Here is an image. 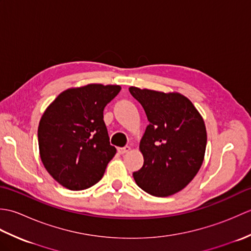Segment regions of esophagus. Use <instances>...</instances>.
<instances>
[{
  "label": "esophagus",
  "mask_w": 251,
  "mask_h": 251,
  "mask_svg": "<svg viewBox=\"0 0 251 251\" xmlns=\"http://www.w3.org/2000/svg\"><path fill=\"white\" fill-rule=\"evenodd\" d=\"M130 150V147H124V148H119L117 149V152H119L120 154H124V153H127Z\"/></svg>",
  "instance_id": "esophagus-1"
}]
</instances>
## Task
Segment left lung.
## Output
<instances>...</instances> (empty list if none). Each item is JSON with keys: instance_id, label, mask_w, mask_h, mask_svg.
Instances as JSON below:
<instances>
[{"instance_id": "obj_1", "label": "left lung", "mask_w": 251, "mask_h": 251, "mask_svg": "<svg viewBox=\"0 0 251 251\" xmlns=\"http://www.w3.org/2000/svg\"><path fill=\"white\" fill-rule=\"evenodd\" d=\"M150 124L140 142L143 166L132 174L147 193L166 197L193 179L204 161L207 134L202 117L180 94L130 87Z\"/></svg>"}]
</instances>
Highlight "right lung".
Masks as SVG:
<instances>
[{
  "mask_svg": "<svg viewBox=\"0 0 251 251\" xmlns=\"http://www.w3.org/2000/svg\"><path fill=\"white\" fill-rule=\"evenodd\" d=\"M119 85L89 84L65 90L40 121V155L47 172L65 188L88 189L102 178L116 153L110 145L103 110Z\"/></svg>",
  "mask_w": 251,
  "mask_h": 251,
  "instance_id": "right-lung-1",
  "label": "right lung"
}]
</instances>
